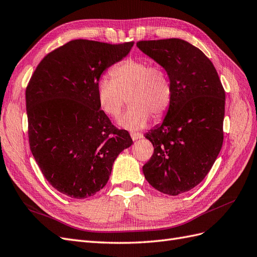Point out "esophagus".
Listing matches in <instances>:
<instances>
[{
    "label": "esophagus",
    "instance_id": "obj_1",
    "mask_svg": "<svg viewBox=\"0 0 257 257\" xmlns=\"http://www.w3.org/2000/svg\"><path fill=\"white\" fill-rule=\"evenodd\" d=\"M131 137H132V139H133V141H137V139L143 138L144 135L141 134V133H131Z\"/></svg>",
    "mask_w": 257,
    "mask_h": 257
}]
</instances>
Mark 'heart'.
Listing matches in <instances>:
<instances>
[{"mask_svg":"<svg viewBox=\"0 0 257 257\" xmlns=\"http://www.w3.org/2000/svg\"><path fill=\"white\" fill-rule=\"evenodd\" d=\"M110 77H100L97 82L98 105L104 113L115 118L127 102L128 108L118 120L124 128H142L150 116L154 120L164 116L172 105L173 83L160 65L130 58L114 65Z\"/></svg>","mask_w":257,"mask_h":257,"instance_id":"heart-1","label":"heart"}]
</instances>
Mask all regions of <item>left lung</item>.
Returning a JSON list of instances; mask_svg holds the SVG:
<instances>
[{
	"mask_svg": "<svg viewBox=\"0 0 257 257\" xmlns=\"http://www.w3.org/2000/svg\"><path fill=\"white\" fill-rule=\"evenodd\" d=\"M137 47L165 69L173 83L164 120L145 135L154 152L143 172L155 190L176 196L203 181L220 153L225 91L212 62L188 42L142 41Z\"/></svg>",
	"mask_w": 257,
	"mask_h": 257,
	"instance_id": "left-lung-1",
	"label": "left lung"
}]
</instances>
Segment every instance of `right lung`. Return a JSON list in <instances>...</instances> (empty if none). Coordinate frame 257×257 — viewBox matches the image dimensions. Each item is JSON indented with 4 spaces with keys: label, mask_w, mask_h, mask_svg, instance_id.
Here are the masks:
<instances>
[{
    "label": "right lung",
    "mask_w": 257,
    "mask_h": 257,
    "mask_svg": "<svg viewBox=\"0 0 257 257\" xmlns=\"http://www.w3.org/2000/svg\"><path fill=\"white\" fill-rule=\"evenodd\" d=\"M133 45L71 41L48 53L29 81L31 152L47 181L68 197L102 190L116 157L133 144L100 110L96 92L100 75Z\"/></svg>",
    "instance_id": "obj_1"
}]
</instances>
